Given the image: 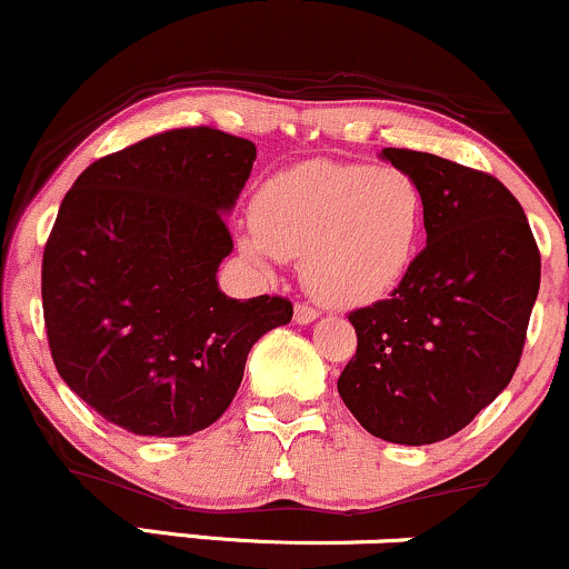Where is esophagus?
<instances>
[{
	"mask_svg": "<svg viewBox=\"0 0 569 569\" xmlns=\"http://www.w3.org/2000/svg\"><path fill=\"white\" fill-rule=\"evenodd\" d=\"M316 318H318V310L310 308V305L299 302L295 308V321L297 323H310V321H316Z\"/></svg>",
	"mask_w": 569,
	"mask_h": 569,
	"instance_id": "esophagus-1",
	"label": "esophagus"
}]
</instances>
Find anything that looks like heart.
Here are the masks:
<instances>
[{"mask_svg": "<svg viewBox=\"0 0 569 569\" xmlns=\"http://www.w3.org/2000/svg\"><path fill=\"white\" fill-rule=\"evenodd\" d=\"M427 221L421 183L399 167L313 159L274 172L253 199V259H302L308 291L361 308L397 289Z\"/></svg>", "mask_w": 569, "mask_h": 569, "instance_id": "heart-1", "label": "heart"}]
</instances>
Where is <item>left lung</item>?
I'll return each instance as SVG.
<instances>
[{"mask_svg": "<svg viewBox=\"0 0 569 569\" xmlns=\"http://www.w3.org/2000/svg\"><path fill=\"white\" fill-rule=\"evenodd\" d=\"M427 199V248L389 299L348 316L356 356L337 391L380 440L457 435L513 378L540 289L523 208L495 174L435 153L383 148Z\"/></svg>", "mask_w": 569, "mask_h": 569, "instance_id": "left-lung-1", "label": "left lung"}]
</instances>
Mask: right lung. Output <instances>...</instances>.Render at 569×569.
Returning a JSON list of instances; mask_svg holds the SVG:
<instances>
[{"label":"right lung","mask_w":569,"mask_h":569,"mask_svg":"<svg viewBox=\"0 0 569 569\" xmlns=\"http://www.w3.org/2000/svg\"><path fill=\"white\" fill-rule=\"evenodd\" d=\"M256 146L213 127L170 129L80 172L42 253V313L64 383L104 421L146 437L210 427L248 351L295 316L286 297L232 299L223 213Z\"/></svg>","instance_id":"right-lung-1"}]
</instances>
